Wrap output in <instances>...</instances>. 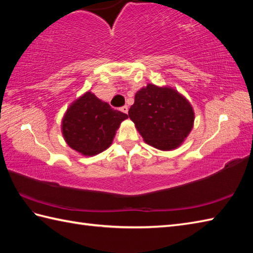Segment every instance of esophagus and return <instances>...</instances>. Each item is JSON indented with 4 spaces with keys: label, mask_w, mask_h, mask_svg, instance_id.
Masks as SVG:
<instances>
[{
    "label": "esophagus",
    "mask_w": 253,
    "mask_h": 253,
    "mask_svg": "<svg viewBox=\"0 0 253 253\" xmlns=\"http://www.w3.org/2000/svg\"><path fill=\"white\" fill-rule=\"evenodd\" d=\"M121 111H122L123 113H125V114H127V113H128V106H127V105L122 106V107H121Z\"/></svg>",
    "instance_id": "34e87169"
}]
</instances>
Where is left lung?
Returning a JSON list of instances; mask_svg holds the SVG:
<instances>
[{
    "instance_id": "obj_1",
    "label": "left lung",
    "mask_w": 253,
    "mask_h": 253,
    "mask_svg": "<svg viewBox=\"0 0 253 253\" xmlns=\"http://www.w3.org/2000/svg\"><path fill=\"white\" fill-rule=\"evenodd\" d=\"M128 116L150 146L163 151L178 148L192 129L191 104L175 89L149 84L138 91Z\"/></svg>"
}]
</instances>
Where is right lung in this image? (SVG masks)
Returning a JSON list of instances; mask_svg holds the SVG:
<instances>
[{
	"label": "right lung",
	"mask_w": 253,
	"mask_h": 253,
	"mask_svg": "<svg viewBox=\"0 0 253 253\" xmlns=\"http://www.w3.org/2000/svg\"><path fill=\"white\" fill-rule=\"evenodd\" d=\"M128 116L85 92L68 107L62 122L67 144L83 155H95L109 148L121 123Z\"/></svg>",
	"instance_id": "1"
}]
</instances>
